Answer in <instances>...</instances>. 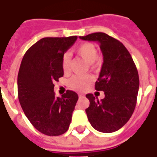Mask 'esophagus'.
<instances>
[{"instance_id": "esophagus-1", "label": "esophagus", "mask_w": 157, "mask_h": 157, "mask_svg": "<svg viewBox=\"0 0 157 157\" xmlns=\"http://www.w3.org/2000/svg\"><path fill=\"white\" fill-rule=\"evenodd\" d=\"M78 95H79V98H82V97H84V96H85L83 94H79Z\"/></svg>"}]
</instances>
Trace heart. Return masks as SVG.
<instances>
[{"mask_svg":"<svg viewBox=\"0 0 157 157\" xmlns=\"http://www.w3.org/2000/svg\"><path fill=\"white\" fill-rule=\"evenodd\" d=\"M75 52L77 55L86 61L92 68H96L101 63L100 58L97 55V49L95 45L91 43H82L76 47ZM71 59L68 54H64L62 59V68L65 73L70 71ZM93 76L90 75H75L70 79L69 86L74 90L78 91H84L89 88L93 82Z\"/></svg>","mask_w":157,"mask_h":157,"instance_id":"obj_1","label":"heart"}]
</instances>
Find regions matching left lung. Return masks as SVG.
Segmentation results:
<instances>
[{
	"label": "left lung",
	"instance_id": "1",
	"mask_svg": "<svg viewBox=\"0 0 157 157\" xmlns=\"http://www.w3.org/2000/svg\"><path fill=\"white\" fill-rule=\"evenodd\" d=\"M80 38L98 42L103 55L95 90L103 91L105 97L98 100L92 94H86L90 100L86 109L89 121L99 132L117 131L126 124L136 106L139 78L135 63L124 45L106 33H91Z\"/></svg>",
	"mask_w": 157,
	"mask_h": 157
}]
</instances>
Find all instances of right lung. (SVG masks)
<instances>
[{
  "label": "right lung",
  "mask_w": 157,
  "mask_h": 157,
  "mask_svg": "<svg viewBox=\"0 0 157 157\" xmlns=\"http://www.w3.org/2000/svg\"><path fill=\"white\" fill-rule=\"evenodd\" d=\"M77 36L45 37L25 53L18 74V100L33 126L49 136L68 129L78 100L76 92L67 90L62 98L54 92V82L63 76L62 59Z\"/></svg>",
  "instance_id": "1"
}]
</instances>
